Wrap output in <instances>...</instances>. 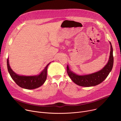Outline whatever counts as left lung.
Here are the masks:
<instances>
[{"instance_id":"1","label":"left lung","mask_w":121,"mask_h":121,"mask_svg":"<svg viewBox=\"0 0 121 121\" xmlns=\"http://www.w3.org/2000/svg\"><path fill=\"white\" fill-rule=\"evenodd\" d=\"M109 43L110 44V53L109 60L107 64L101 70L89 74L80 75L71 71L68 65H67V73L76 84L83 87L94 86L100 84L106 79L112 70L114 62L113 48L111 43Z\"/></svg>"}]
</instances>
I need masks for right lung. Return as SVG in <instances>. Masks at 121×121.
Listing matches in <instances>:
<instances>
[{"label": "right lung", "mask_w": 121, "mask_h": 121, "mask_svg": "<svg viewBox=\"0 0 121 121\" xmlns=\"http://www.w3.org/2000/svg\"><path fill=\"white\" fill-rule=\"evenodd\" d=\"M7 68L11 77L20 87L26 89H34L41 86L46 81L47 77V69L50 62L46 66L39 75L33 76H23L16 73L11 69L7 59Z\"/></svg>", "instance_id": "add662e5"}]
</instances>
